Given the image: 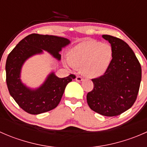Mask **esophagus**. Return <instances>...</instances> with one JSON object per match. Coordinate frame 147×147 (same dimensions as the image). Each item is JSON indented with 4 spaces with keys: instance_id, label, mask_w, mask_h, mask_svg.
Returning a JSON list of instances; mask_svg holds the SVG:
<instances>
[{
    "instance_id": "esophagus-1",
    "label": "esophagus",
    "mask_w": 147,
    "mask_h": 147,
    "mask_svg": "<svg viewBox=\"0 0 147 147\" xmlns=\"http://www.w3.org/2000/svg\"><path fill=\"white\" fill-rule=\"evenodd\" d=\"M76 80L78 81V82H80V81L82 80V78L81 76H79V75H78V76L76 77Z\"/></svg>"
}]
</instances>
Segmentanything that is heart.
I'll return each instance as SVG.
<instances>
[{
    "instance_id": "obj_1",
    "label": "heart",
    "mask_w": 147,
    "mask_h": 147,
    "mask_svg": "<svg viewBox=\"0 0 147 147\" xmlns=\"http://www.w3.org/2000/svg\"><path fill=\"white\" fill-rule=\"evenodd\" d=\"M112 60V48L109 44L94 40L80 42L69 52L66 59L68 66L81 67L82 72L89 78L103 75Z\"/></svg>"
}]
</instances>
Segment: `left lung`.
Masks as SVG:
<instances>
[{"label":"left lung","instance_id":"left-lung-1","mask_svg":"<svg viewBox=\"0 0 147 147\" xmlns=\"http://www.w3.org/2000/svg\"><path fill=\"white\" fill-rule=\"evenodd\" d=\"M112 48L111 64L103 75L92 79L94 87L87 93L92 110L106 117L121 115L137 100L142 80L139 60L127 42L116 37L103 35Z\"/></svg>","mask_w":147,"mask_h":147}]
</instances>
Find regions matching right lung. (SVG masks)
<instances>
[{
  "label": "right lung",
  "instance_id": "obj_1",
  "mask_svg": "<svg viewBox=\"0 0 147 147\" xmlns=\"http://www.w3.org/2000/svg\"><path fill=\"white\" fill-rule=\"evenodd\" d=\"M69 40L55 35L31 34L23 38L8 55L5 64L6 84L8 91L21 109L31 115H38L55 109L61 100L67 84L75 78L71 74L59 78L52 72L45 82L37 90H30L20 80L22 65L28 58L46 50L57 60L62 47L69 43Z\"/></svg>",
  "mask_w": 147,
  "mask_h": 147
}]
</instances>
